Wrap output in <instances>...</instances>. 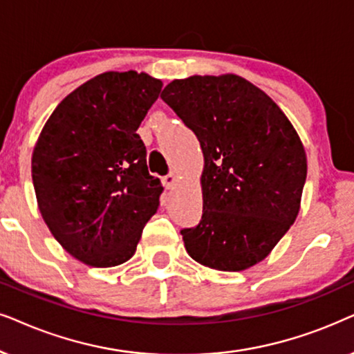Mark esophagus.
<instances>
[{
	"mask_svg": "<svg viewBox=\"0 0 354 354\" xmlns=\"http://www.w3.org/2000/svg\"><path fill=\"white\" fill-rule=\"evenodd\" d=\"M177 180H178L177 174L176 172H171V174H169V176L164 177L162 182H164V187H166V188H174V187H176Z\"/></svg>",
	"mask_w": 354,
	"mask_h": 354,
	"instance_id": "esophagus-1",
	"label": "esophagus"
}]
</instances>
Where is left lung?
Instances as JSON below:
<instances>
[{"mask_svg":"<svg viewBox=\"0 0 354 354\" xmlns=\"http://www.w3.org/2000/svg\"><path fill=\"white\" fill-rule=\"evenodd\" d=\"M160 99L203 151V216L182 231L188 255L219 272L260 263L301 209L307 158L296 128L270 95L232 73L174 80Z\"/></svg>","mask_w":354,"mask_h":354,"instance_id":"8db88e82","label":"left lung"}]
</instances>
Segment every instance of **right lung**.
<instances>
[{
    "instance_id": "right-lung-1",
    "label": "right lung",
    "mask_w": 354,
    "mask_h": 354,
    "mask_svg": "<svg viewBox=\"0 0 354 354\" xmlns=\"http://www.w3.org/2000/svg\"><path fill=\"white\" fill-rule=\"evenodd\" d=\"M162 81L105 71L76 87L45 122L32 153L37 206L58 244L84 265L117 267L136 252L162 187L136 130Z\"/></svg>"
}]
</instances>
